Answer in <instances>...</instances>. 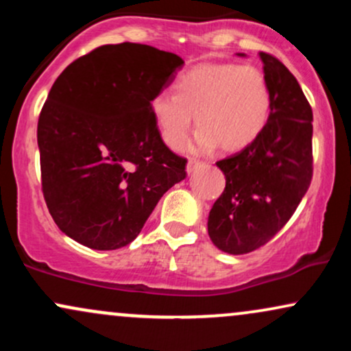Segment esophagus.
<instances>
[{"label":"esophagus","mask_w":351,"mask_h":351,"mask_svg":"<svg viewBox=\"0 0 351 351\" xmlns=\"http://www.w3.org/2000/svg\"><path fill=\"white\" fill-rule=\"evenodd\" d=\"M204 167H208L206 162H199V160L191 158L188 162V165H186V171L188 173H193L195 170H198V168H204Z\"/></svg>","instance_id":"esophagus-1"}]
</instances>
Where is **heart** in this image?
Returning a JSON list of instances; mask_svg holds the SVG:
<instances>
[{
    "label": "heart",
    "mask_w": 351,
    "mask_h": 351,
    "mask_svg": "<svg viewBox=\"0 0 351 351\" xmlns=\"http://www.w3.org/2000/svg\"><path fill=\"white\" fill-rule=\"evenodd\" d=\"M175 94L160 92L152 100V115L160 136L173 150L186 143L193 115L201 128V150L237 152L251 145L271 114V87L259 67L232 62L201 64L175 80Z\"/></svg>",
    "instance_id": "b5f03b06"
}]
</instances>
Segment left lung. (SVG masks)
Masks as SVG:
<instances>
[{"label":"left lung","instance_id":"obj_1","mask_svg":"<svg viewBox=\"0 0 351 351\" xmlns=\"http://www.w3.org/2000/svg\"><path fill=\"white\" fill-rule=\"evenodd\" d=\"M259 56L271 87V114L251 145L216 162L226 188L208 217L213 244L234 256L267 244L287 224L313 173L312 107L279 59Z\"/></svg>","mask_w":351,"mask_h":351}]
</instances>
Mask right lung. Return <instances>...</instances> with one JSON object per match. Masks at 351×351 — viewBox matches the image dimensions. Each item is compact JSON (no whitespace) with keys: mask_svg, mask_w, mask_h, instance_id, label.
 I'll list each match as a JSON object with an SVG mask.
<instances>
[{"mask_svg":"<svg viewBox=\"0 0 351 351\" xmlns=\"http://www.w3.org/2000/svg\"><path fill=\"white\" fill-rule=\"evenodd\" d=\"M183 64L147 44H107L52 84L38 122L43 195L71 239L97 251L130 244L186 178V158L163 143L150 108Z\"/></svg>","mask_w":351,"mask_h":351,"instance_id":"1","label":"right lung"}]
</instances>
